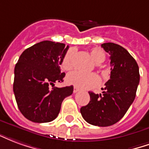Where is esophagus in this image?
Listing matches in <instances>:
<instances>
[{
	"mask_svg": "<svg viewBox=\"0 0 149 149\" xmlns=\"http://www.w3.org/2000/svg\"><path fill=\"white\" fill-rule=\"evenodd\" d=\"M78 91H79V88L76 87V86H74V91H73L74 93H77Z\"/></svg>",
	"mask_w": 149,
	"mask_h": 149,
	"instance_id": "34e87169",
	"label": "esophagus"
}]
</instances>
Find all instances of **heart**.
I'll use <instances>...</instances> for the list:
<instances>
[{
	"label": "heart",
	"mask_w": 149,
	"mask_h": 149,
	"mask_svg": "<svg viewBox=\"0 0 149 149\" xmlns=\"http://www.w3.org/2000/svg\"><path fill=\"white\" fill-rule=\"evenodd\" d=\"M74 52L70 49L65 54L61 61V67L64 70H70L74 67L73 59ZM91 55L96 63H101L105 60V54L102 49L94 47L91 50ZM101 79L97 74H85L80 71H74L68 74L67 82L70 85L80 89H90L96 87L100 84Z\"/></svg>",
	"instance_id": "heart-1"
}]
</instances>
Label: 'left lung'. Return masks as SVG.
<instances>
[{"instance_id":"obj_1","label":"left lung","mask_w":149,"mask_h":149,"mask_svg":"<svg viewBox=\"0 0 149 149\" xmlns=\"http://www.w3.org/2000/svg\"><path fill=\"white\" fill-rule=\"evenodd\" d=\"M102 47L109 55L110 79L105 84L102 94L89 92L90 102L82 106L80 112L89 124L106 127L119 121L132 105L140 82V73L136 60L123 47L105 43Z\"/></svg>"}]
</instances>
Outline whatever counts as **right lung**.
Returning a JSON list of instances; mask_svg holds the SVG:
<instances>
[{"label": "right lung", "mask_w": 149, "mask_h": 149, "mask_svg": "<svg viewBox=\"0 0 149 149\" xmlns=\"http://www.w3.org/2000/svg\"><path fill=\"white\" fill-rule=\"evenodd\" d=\"M68 48L64 43L44 40L19 56L14 70L13 92L19 111L29 120H55L64 98L73 93V86L50 89L55 82L63 81L60 65Z\"/></svg>", "instance_id": "1"}]
</instances>
